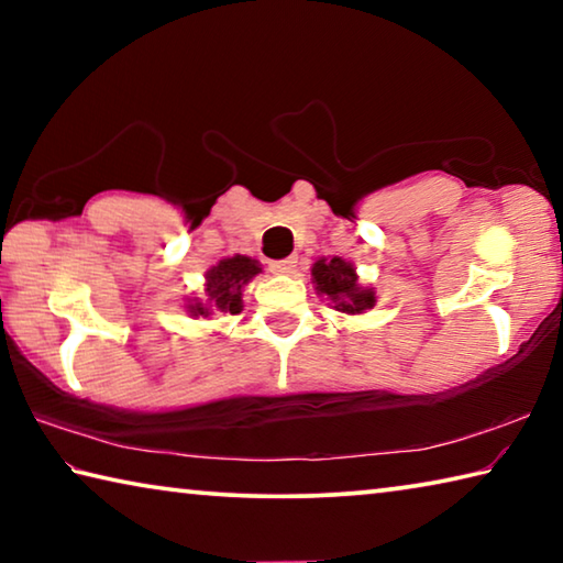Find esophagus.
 Segmentation results:
<instances>
[{
    "label": "esophagus",
    "instance_id": "obj_1",
    "mask_svg": "<svg viewBox=\"0 0 563 563\" xmlns=\"http://www.w3.org/2000/svg\"><path fill=\"white\" fill-rule=\"evenodd\" d=\"M295 265H298V258H283V261H271L268 268L278 275H290L295 273Z\"/></svg>",
    "mask_w": 563,
    "mask_h": 563
}]
</instances>
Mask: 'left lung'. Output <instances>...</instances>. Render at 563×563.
Wrapping results in <instances>:
<instances>
[{
    "mask_svg": "<svg viewBox=\"0 0 563 563\" xmlns=\"http://www.w3.org/2000/svg\"><path fill=\"white\" fill-rule=\"evenodd\" d=\"M312 283L318 285L316 290L320 295H328L338 310L350 312V316L365 312L375 305V292L360 288L355 268L342 258L318 261L312 265Z\"/></svg>",
    "mask_w": 563,
    "mask_h": 563,
    "instance_id": "obj_1",
    "label": "left lung"
}]
</instances>
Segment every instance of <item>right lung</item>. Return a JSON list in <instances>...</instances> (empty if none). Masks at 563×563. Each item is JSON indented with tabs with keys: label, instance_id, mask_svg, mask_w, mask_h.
<instances>
[{
	"label": "right lung",
	"instance_id": "right-lung-1",
	"mask_svg": "<svg viewBox=\"0 0 563 563\" xmlns=\"http://www.w3.org/2000/svg\"><path fill=\"white\" fill-rule=\"evenodd\" d=\"M261 273V265L245 258V255H233L208 271L206 275V302L188 305L190 316H213V312H241V295L247 280Z\"/></svg>",
	"mask_w": 563,
	"mask_h": 563
}]
</instances>
